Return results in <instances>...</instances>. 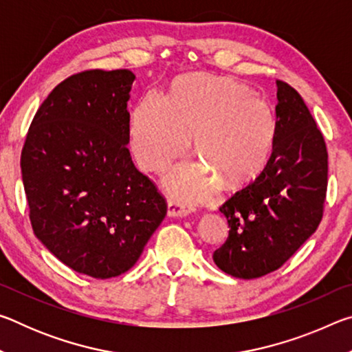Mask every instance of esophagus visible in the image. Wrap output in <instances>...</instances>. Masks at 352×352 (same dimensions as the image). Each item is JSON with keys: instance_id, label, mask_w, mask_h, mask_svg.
<instances>
[{"instance_id": "34e87169", "label": "esophagus", "mask_w": 352, "mask_h": 352, "mask_svg": "<svg viewBox=\"0 0 352 352\" xmlns=\"http://www.w3.org/2000/svg\"><path fill=\"white\" fill-rule=\"evenodd\" d=\"M194 210H195L194 205L188 204V201H182L175 199H169L168 201V214L170 217H184L188 216L189 212H192Z\"/></svg>"}]
</instances>
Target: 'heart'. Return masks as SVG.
Instances as JSON below:
<instances>
[{"label":"heart","instance_id":"heart-1","mask_svg":"<svg viewBox=\"0 0 352 352\" xmlns=\"http://www.w3.org/2000/svg\"><path fill=\"white\" fill-rule=\"evenodd\" d=\"M189 135L200 163L177 166L166 184L183 197H201L216 180L234 188L264 168L276 142V115L245 83L212 74L180 77L169 99L151 91L133 111L132 148L142 170H164L186 151Z\"/></svg>","mask_w":352,"mask_h":352}]
</instances>
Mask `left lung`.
Wrapping results in <instances>:
<instances>
[{"label":"left lung","instance_id":"8db88e82","mask_svg":"<svg viewBox=\"0 0 352 352\" xmlns=\"http://www.w3.org/2000/svg\"><path fill=\"white\" fill-rule=\"evenodd\" d=\"M278 135L261 174L219 208L228 239L212 254L220 270L253 279L275 272L315 230L324 211L323 133L295 88L276 80Z\"/></svg>","mask_w":352,"mask_h":352}]
</instances>
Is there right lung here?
Returning a JSON list of instances; mask_svg holds the SVG:
<instances>
[{
  "label": "right lung",
  "mask_w": 352,
  "mask_h": 352,
  "mask_svg": "<svg viewBox=\"0 0 352 352\" xmlns=\"http://www.w3.org/2000/svg\"><path fill=\"white\" fill-rule=\"evenodd\" d=\"M129 69H87L50 93L28 130L21 175L34 234L98 279L132 269L168 212L129 152Z\"/></svg>",
  "instance_id": "obj_1"
}]
</instances>
